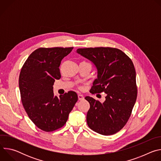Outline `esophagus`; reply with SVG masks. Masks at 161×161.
Returning a JSON list of instances; mask_svg holds the SVG:
<instances>
[{
    "label": "esophagus",
    "mask_w": 161,
    "mask_h": 161,
    "mask_svg": "<svg viewBox=\"0 0 161 161\" xmlns=\"http://www.w3.org/2000/svg\"><path fill=\"white\" fill-rule=\"evenodd\" d=\"M78 99H79L80 101H82V100L84 99V97H83V96L81 95V94H78Z\"/></svg>",
    "instance_id": "esophagus-1"
}]
</instances>
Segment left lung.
I'll list each match as a JSON object with an SVG mask.
<instances>
[{"label":"left lung","instance_id":"1","mask_svg":"<svg viewBox=\"0 0 161 161\" xmlns=\"http://www.w3.org/2000/svg\"><path fill=\"white\" fill-rule=\"evenodd\" d=\"M77 53L91 60L97 67V78L90 92L106 94L103 103L89 96L85 97L90 104L87 124L100 134H115L127 124L136 101L134 64L125 53L115 48H79Z\"/></svg>","mask_w":161,"mask_h":161}]
</instances>
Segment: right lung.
<instances>
[{
  "mask_svg": "<svg viewBox=\"0 0 161 161\" xmlns=\"http://www.w3.org/2000/svg\"><path fill=\"white\" fill-rule=\"evenodd\" d=\"M73 49L39 48L25 62L19 76L22 104L32 122L40 129L52 132L63 127L78 101L75 92L55 96L53 85L61 77V60Z\"/></svg>",
  "mask_w": 161,
  "mask_h": 161,
  "instance_id": "add662e5",
  "label": "right lung"
}]
</instances>
